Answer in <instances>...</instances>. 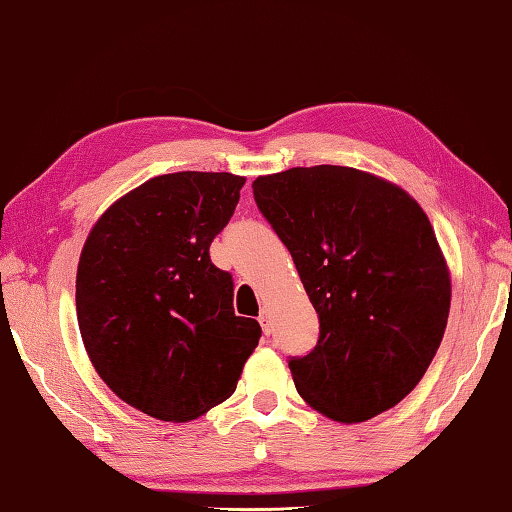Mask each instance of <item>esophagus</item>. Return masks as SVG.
<instances>
[{"label": "esophagus", "mask_w": 512, "mask_h": 512, "mask_svg": "<svg viewBox=\"0 0 512 512\" xmlns=\"http://www.w3.org/2000/svg\"><path fill=\"white\" fill-rule=\"evenodd\" d=\"M259 324H262L264 335H270V333H273V319H270V313H268V310H262V315H259Z\"/></svg>", "instance_id": "34e87169"}]
</instances>
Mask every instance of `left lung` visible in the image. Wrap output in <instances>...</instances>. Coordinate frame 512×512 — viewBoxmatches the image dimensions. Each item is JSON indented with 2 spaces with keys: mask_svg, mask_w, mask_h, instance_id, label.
<instances>
[{
  "mask_svg": "<svg viewBox=\"0 0 512 512\" xmlns=\"http://www.w3.org/2000/svg\"><path fill=\"white\" fill-rule=\"evenodd\" d=\"M253 195L293 257L319 317L290 357L297 393L335 422H366L413 390L442 344L450 277L406 190L348 166L257 177Z\"/></svg>",
  "mask_w": 512,
  "mask_h": 512,
  "instance_id": "obj_1",
  "label": "left lung"
}]
</instances>
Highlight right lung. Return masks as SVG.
Listing matches in <instances>:
<instances>
[{
  "instance_id": "add662e5",
  "label": "right lung",
  "mask_w": 512,
  "mask_h": 512,
  "mask_svg": "<svg viewBox=\"0 0 512 512\" xmlns=\"http://www.w3.org/2000/svg\"><path fill=\"white\" fill-rule=\"evenodd\" d=\"M246 179L170 173L110 206L77 266V322L113 393L162 422H190L235 393L262 328L237 317L233 275L210 262Z\"/></svg>"
}]
</instances>
